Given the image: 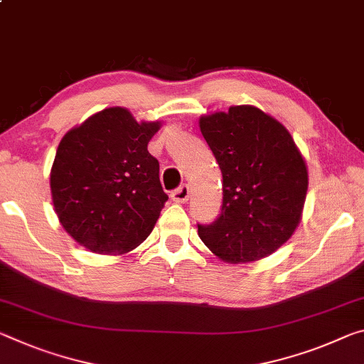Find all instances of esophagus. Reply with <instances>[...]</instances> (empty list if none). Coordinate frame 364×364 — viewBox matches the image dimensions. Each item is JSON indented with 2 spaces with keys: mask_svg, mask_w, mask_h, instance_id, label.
I'll list each match as a JSON object with an SVG mask.
<instances>
[{
  "mask_svg": "<svg viewBox=\"0 0 364 364\" xmlns=\"http://www.w3.org/2000/svg\"><path fill=\"white\" fill-rule=\"evenodd\" d=\"M171 199L178 204H184L189 199V186L188 184H183V186L176 188L175 191L171 193Z\"/></svg>",
  "mask_w": 364,
  "mask_h": 364,
  "instance_id": "34e87169",
  "label": "esophagus"
}]
</instances>
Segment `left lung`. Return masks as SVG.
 <instances>
[{"instance_id": "8db88e82", "label": "left lung", "mask_w": 364, "mask_h": 364, "mask_svg": "<svg viewBox=\"0 0 364 364\" xmlns=\"http://www.w3.org/2000/svg\"><path fill=\"white\" fill-rule=\"evenodd\" d=\"M199 128L222 171V209L198 223L204 245L223 261H259L288 241L308 191V170L284 124L250 105L203 117Z\"/></svg>"}]
</instances>
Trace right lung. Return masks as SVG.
Listing matches in <instances>:
<instances>
[{
	"mask_svg": "<svg viewBox=\"0 0 364 364\" xmlns=\"http://www.w3.org/2000/svg\"><path fill=\"white\" fill-rule=\"evenodd\" d=\"M160 123H137L126 108H105L63 137L50 175L63 228L99 255L139 246L168 200L147 144Z\"/></svg>",
	"mask_w": 364,
	"mask_h": 364,
	"instance_id": "right-lung-1",
	"label": "right lung"
}]
</instances>
